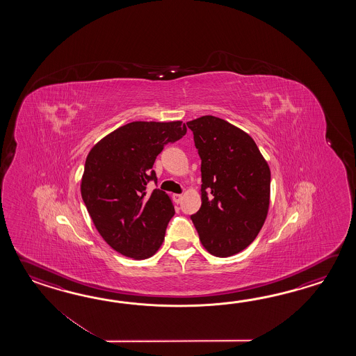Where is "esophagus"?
<instances>
[{"instance_id":"obj_1","label":"esophagus","mask_w":356,"mask_h":356,"mask_svg":"<svg viewBox=\"0 0 356 356\" xmlns=\"http://www.w3.org/2000/svg\"><path fill=\"white\" fill-rule=\"evenodd\" d=\"M181 198H183L181 195H173V201H175V204H181Z\"/></svg>"}]
</instances>
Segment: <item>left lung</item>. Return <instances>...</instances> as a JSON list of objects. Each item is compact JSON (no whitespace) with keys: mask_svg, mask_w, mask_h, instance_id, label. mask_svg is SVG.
<instances>
[{"mask_svg":"<svg viewBox=\"0 0 356 356\" xmlns=\"http://www.w3.org/2000/svg\"><path fill=\"white\" fill-rule=\"evenodd\" d=\"M201 158L200 210L191 216L200 241L216 257L247 248L264 227L271 172L253 138L213 115L187 122Z\"/></svg>","mask_w":356,"mask_h":356,"instance_id":"obj_1","label":"left lung"}]
</instances>
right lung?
I'll list each match as a JSON object with an SVG mask.
<instances>
[{"label": "right lung", "mask_w": 356, "mask_h": 356, "mask_svg": "<svg viewBox=\"0 0 356 356\" xmlns=\"http://www.w3.org/2000/svg\"><path fill=\"white\" fill-rule=\"evenodd\" d=\"M181 121L131 122L102 138L85 161L81 197L99 234L114 250L135 259L152 257L165 236L175 206L152 170L167 144L184 136Z\"/></svg>", "instance_id": "1"}]
</instances>
